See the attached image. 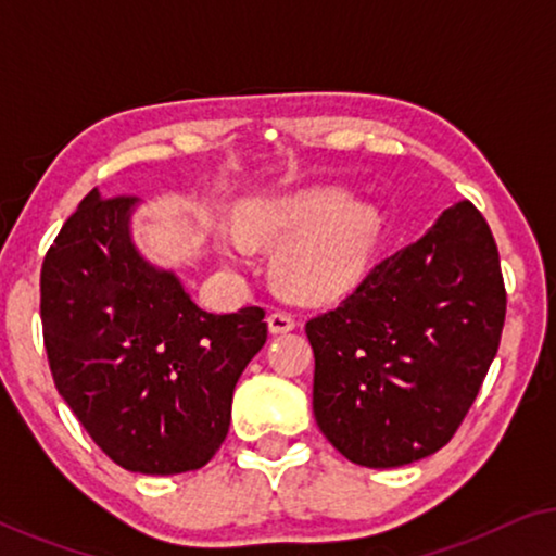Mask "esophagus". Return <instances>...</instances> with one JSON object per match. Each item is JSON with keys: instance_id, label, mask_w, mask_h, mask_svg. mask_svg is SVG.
Here are the masks:
<instances>
[{"instance_id": "obj_1", "label": "esophagus", "mask_w": 556, "mask_h": 556, "mask_svg": "<svg viewBox=\"0 0 556 556\" xmlns=\"http://www.w3.org/2000/svg\"><path fill=\"white\" fill-rule=\"evenodd\" d=\"M268 329L273 333H288L295 329V318L291 314H286V311H273L268 316Z\"/></svg>"}]
</instances>
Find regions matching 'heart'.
Masks as SVG:
<instances>
[{
  "mask_svg": "<svg viewBox=\"0 0 556 556\" xmlns=\"http://www.w3.org/2000/svg\"><path fill=\"white\" fill-rule=\"evenodd\" d=\"M379 230L382 217L371 204H354L341 189H306L245 204L238 227L219 225L212 242L230 270L253 263V245H278V283L303 299H326L362 276Z\"/></svg>",
  "mask_w": 556,
  "mask_h": 556,
  "instance_id": "1",
  "label": "heart"
}]
</instances>
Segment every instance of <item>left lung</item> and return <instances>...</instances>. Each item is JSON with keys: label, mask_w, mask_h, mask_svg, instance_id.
I'll list each match as a JSON object with an SVG mask.
<instances>
[{"label": "left lung", "mask_w": 556, "mask_h": 556, "mask_svg": "<svg viewBox=\"0 0 556 556\" xmlns=\"http://www.w3.org/2000/svg\"><path fill=\"white\" fill-rule=\"evenodd\" d=\"M504 318L489 225L470 202L453 204L306 324L318 428L356 466L400 468L438 453L481 390Z\"/></svg>", "instance_id": "1"}]
</instances>
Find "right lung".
<instances>
[{"label":"right lung","instance_id":"1","mask_svg":"<svg viewBox=\"0 0 556 556\" xmlns=\"http://www.w3.org/2000/svg\"><path fill=\"white\" fill-rule=\"evenodd\" d=\"M136 207L93 189L63 225L42 263V337L60 397L96 445L134 473L174 476L219 451L268 326L257 306H197L136 248Z\"/></svg>","mask_w":556,"mask_h":556}]
</instances>
